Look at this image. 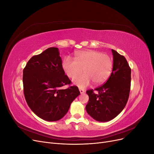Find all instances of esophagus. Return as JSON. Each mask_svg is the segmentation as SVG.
I'll list each match as a JSON object with an SVG mask.
<instances>
[{
  "label": "esophagus",
  "instance_id": "1",
  "mask_svg": "<svg viewBox=\"0 0 154 154\" xmlns=\"http://www.w3.org/2000/svg\"><path fill=\"white\" fill-rule=\"evenodd\" d=\"M79 90H80V92L81 94H83V93L85 92V91L83 90V89H82V88H80V89H79Z\"/></svg>",
  "mask_w": 154,
  "mask_h": 154
}]
</instances>
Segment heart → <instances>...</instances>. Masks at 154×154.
Segmentation results:
<instances>
[{"mask_svg": "<svg viewBox=\"0 0 154 154\" xmlns=\"http://www.w3.org/2000/svg\"><path fill=\"white\" fill-rule=\"evenodd\" d=\"M75 60L65 58L62 67L69 78H73L84 69L85 73L74 78L73 83L80 88H85L92 81L94 84L104 82L111 74L112 60L108 55L99 51L88 50L76 54Z\"/></svg>", "mask_w": 154, "mask_h": 154, "instance_id": "b5f03b06", "label": "heart"}]
</instances>
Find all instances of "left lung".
<instances>
[{
	"label": "left lung",
	"mask_w": 154,
	"mask_h": 154,
	"mask_svg": "<svg viewBox=\"0 0 154 154\" xmlns=\"http://www.w3.org/2000/svg\"><path fill=\"white\" fill-rule=\"evenodd\" d=\"M113 69L105 84L87 91L89 99L86 110L97 122H106L116 118L127 104L130 90L131 69L124 56L112 49Z\"/></svg>",
	"instance_id": "left-lung-1"
}]
</instances>
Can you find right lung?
I'll use <instances>...</instances> for the list:
<instances>
[{"mask_svg": "<svg viewBox=\"0 0 154 154\" xmlns=\"http://www.w3.org/2000/svg\"><path fill=\"white\" fill-rule=\"evenodd\" d=\"M71 83L65 74L57 48H49L33 56L23 70L27 103L37 116L48 122L62 119L74 100L80 94L76 86L61 88Z\"/></svg>", "mask_w": 154, "mask_h": 154, "instance_id": "1", "label": "right lung"}]
</instances>
